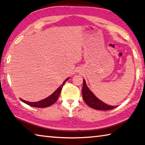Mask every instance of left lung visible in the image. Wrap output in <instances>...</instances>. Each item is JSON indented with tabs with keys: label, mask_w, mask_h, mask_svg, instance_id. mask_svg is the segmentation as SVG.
<instances>
[{
	"label": "left lung",
	"mask_w": 145,
	"mask_h": 145,
	"mask_svg": "<svg viewBox=\"0 0 145 145\" xmlns=\"http://www.w3.org/2000/svg\"><path fill=\"white\" fill-rule=\"evenodd\" d=\"M83 87L82 89V97L86 103L94 109L99 110H110L116 108L117 106H110L105 103L94 96V94L89 90L86 85L85 80H83Z\"/></svg>",
	"instance_id": "8db88e82"
}]
</instances>
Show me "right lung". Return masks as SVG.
<instances>
[{"mask_svg":"<svg viewBox=\"0 0 145 145\" xmlns=\"http://www.w3.org/2000/svg\"><path fill=\"white\" fill-rule=\"evenodd\" d=\"M68 79H69V78H67V79H66L63 82V83L60 86L59 88H57L56 90L51 94V96H49V97H47V98L41 100V101H39L37 102H29V101H25V100H23V99L20 98L21 101H23V103H26V104H27L28 105H29V106H31L33 107L46 108V107H48L49 106H51V105H52V104H54V103L57 101V99H58L59 94H60V93H61L63 86L65 85V82Z\"/></svg>","mask_w":145,"mask_h":145,"instance_id":"obj_1","label":"right lung"}]
</instances>
